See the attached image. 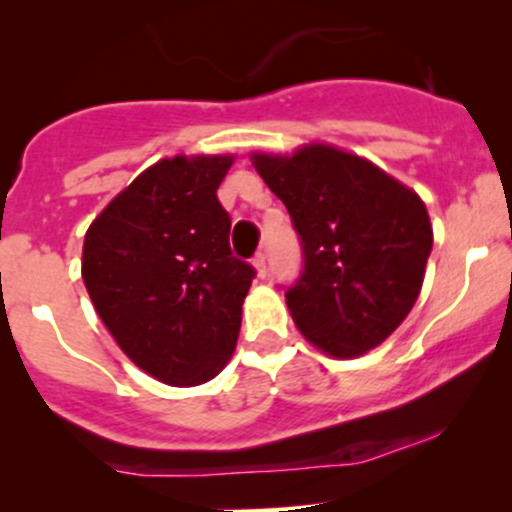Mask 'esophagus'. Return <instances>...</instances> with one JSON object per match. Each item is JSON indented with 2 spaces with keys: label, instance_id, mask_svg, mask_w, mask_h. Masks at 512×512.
I'll return each mask as SVG.
<instances>
[{
  "label": "esophagus",
  "instance_id": "34e87169",
  "mask_svg": "<svg viewBox=\"0 0 512 512\" xmlns=\"http://www.w3.org/2000/svg\"><path fill=\"white\" fill-rule=\"evenodd\" d=\"M254 268H256V273H258V278H266V254H256L254 256Z\"/></svg>",
  "mask_w": 512,
  "mask_h": 512
}]
</instances>
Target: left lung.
Listing matches in <instances>:
<instances>
[{"label": "left lung", "instance_id": "left-lung-1", "mask_svg": "<svg viewBox=\"0 0 512 512\" xmlns=\"http://www.w3.org/2000/svg\"><path fill=\"white\" fill-rule=\"evenodd\" d=\"M302 244V273L285 300L309 343L355 358L380 346L421 292L433 249L423 200L358 154L304 145L292 157L254 154Z\"/></svg>", "mask_w": 512, "mask_h": 512}]
</instances>
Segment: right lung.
<instances>
[{
	"label": "right lung",
	"instance_id": "obj_1",
	"mask_svg": "<svg viewBox=\"0 0 512 512\" xmlns=\"http://www.w3.org/2000/svg\"><path fill=\"white\" fill-rule=\"evenodd\" d=\"M234 157L162 159L84 237L82 278L125 355L174 387L212 380L237 346L254 266L229 249L217 188Z\"/></svg>",
	"mask_w": 512,
	"mask_h": 512
}]
</instances>
